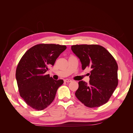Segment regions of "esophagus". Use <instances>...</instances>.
I'll use <instances>...</instances> for the list:
<instances>
[{
  "mask_svg": "<svg viewBox=\"0 0 133 133\" xmlns=\"http://www.w3.org/2000/svg\"><path fill=\"white\" fill-rule=\"evenodd\" d=\"M64 82H66V83H69V82H71V80L66 79H65V80H64Z\"/></svg>",
  "mask_w": 133,
  "mask_h": 133,
  "instance_id": "34e87169",
  "label": "esophagus"
}]
</instances>
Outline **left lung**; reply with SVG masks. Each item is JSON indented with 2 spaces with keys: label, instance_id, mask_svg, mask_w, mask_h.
<instances>
[{
  "label": "left lung",
  "instance_id": "8db88e82",
  "mask_svg": "<svg viewBox=\"0 0 133 133\" xmlns=\"http://www.w3.org/2000/svg\"><path fill=\"white\" fill-rule=\"evenodd\" d=\"M80 59L82 69H91L89 84L80 81L75 96L89 108L99 107L107 103L118 84V64L105 48L96 44L71 46Z\"/></svg>",
  "mask_w": 133,
  "mask_h": 133
}]
</instances>
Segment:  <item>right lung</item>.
<instances>
[{"label":"right lung","mask_w":133,"mask_h":133,"mask_svg":"<svg viewBox=\"0 0 133 133\" xmlns=\"http://www.w3.org/2000/svg\"><path fill=\"white\" fill-rule=\"evenodd\" d=\"M66 49L65 45L39 44L28 50L20 60L15 73L19 94L33 109L42 110L49 106L63 84V80H55L45 73Z\"/></svg>","instance_id":"obj_1"}]
</instances>
